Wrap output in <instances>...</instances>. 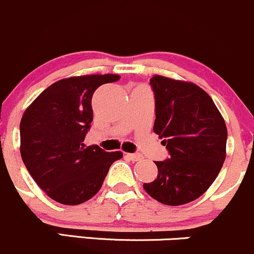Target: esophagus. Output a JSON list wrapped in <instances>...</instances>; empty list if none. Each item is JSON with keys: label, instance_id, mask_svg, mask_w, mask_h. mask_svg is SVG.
<instances>
[{"label": "esophagus", "instance_id": "1", "mask_svg": "<svg viewBox=\"0 0 254 254\" xmlns=\"http://www.w3.org/2000/svg\"><path fill=\"white\" fill-rule=\"evenodd\" d=\"M126 157L129 158L130 161L133 162L140 161V159H142V156L139 155V153H126Z\"/></svg>", "mask_w": 254, "mask_h": 254}]
</instances>
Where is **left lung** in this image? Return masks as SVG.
Listing matches in <instances>:
<instances>
[{"label":"left lung","mask_w":254,"mask_h":254,"mask_svg":"<svg viewBox=\"0 0 254 254\" xmlns=\"http://www.w3.org/2000/svg\"><path fill=\"white\" fill-rule=\"evenodd\" d=\"M150 85L155 95L153 132L163 139L169 158L155 162L157 178L142 186L159 203L187 204L211 186L223 165L226 122L211 97L192 82L155 75Z\"/></svg>","instance_id":"1"}]
</instances>
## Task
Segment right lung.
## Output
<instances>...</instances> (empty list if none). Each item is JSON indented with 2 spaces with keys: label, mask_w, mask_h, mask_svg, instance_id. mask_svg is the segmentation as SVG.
Segmentation results:
<instances>
[{
  "label": "right lung",
  "mask_w": 254,
  "mask_h": 254,
  "mask_svg": "<svg viewBox=\"0 0 254 254\" xmlns=\"http://www.w3.org/2000/svg\"><path fill=\"white\" fill-rule=\"evenodd\" d=\"M116 74L73 76L54 82L27 108L20 122V152L41 189L60 204L79 205L101 190L122 152L85 147L93 119V92L118 81Z\"/></svg>",
  "instance_id": "1"
}]
</instances>
